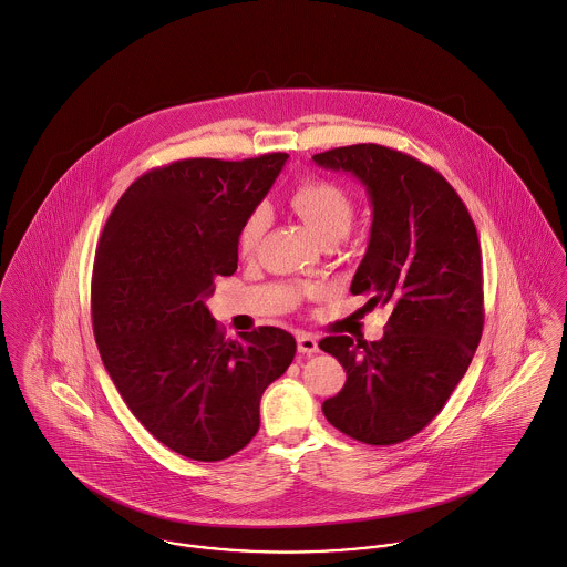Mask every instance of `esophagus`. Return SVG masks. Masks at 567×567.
<instances>
[{"label":"esophagus","instance_id":"obj_1","mask_svg":"<svg viewBox=\"0 0 567 567\" xmlns=\"http://www.w3.org/2000/svg\"><path fill=\"white\" fill-rule=\"evenodd\" d=\"M319 348H317V339L313 334H307V332H300L298 334V352L305 354V357H311Z\"/></svg>","mask_w":567,"mask_h":567}]
</instances>
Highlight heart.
I'll list each match as a JSON object with an SVG mask.
<instances>
[{
	"mask_svg": "<svg viewBox=\"0 0 567 567\" xmlns=\"http://www.w3.org/2000/svg\"><path fill=\"white\" fill-rule=\"evenodd\" d=\"M287 202L321 244H334L339 239L343 241L357 213L352 193L326 178H307L298 183L289 190ZM267 226V208L258 206L248 213L237 237L241 256H250L258 250Z\"/></svg>",
	"mask_w": 567,
	"mask_h": 567,
	"instance_id": "1",
	"label": "heart"
}]
</instances>
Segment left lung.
<instances>
[{
  "label": "left lung",
  "mask_w": 567,
  "mask_h": 567,
  "mask_svg": "<svg viewBox=\"0 0 567 567\" xmlns=\"http://www.w3.org/2000/svg\"><path fill=\"white\" fill-rule=\"evenodd\" d=\"M313 161L354 174L370 193L372 237L350 291L391 309L380 341H319L348 377L321 409L348 437L393 445L440 415L478 348L485 309L476 226L440 172L404 152L357 143Z\"/></svg>",
  "instance_id": "1"
}]
</instances>
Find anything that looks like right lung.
<instances>
[{
  "instance_id": "obj_1",
  "label": "right lung",
  "mask_w": 567,
  "mask_h": 567,
  "mask_svg": "<svg viewBox=\"0 0 567 567\" xmlns=\"http://www.w3.org/2000/svg\"><path fill=\"white\" fill-rule=\"evenodd\" d=\"M282 152L185 158L145 172L113 208L91 278L93 334L132 415L169 450L221 461L260 426V395L296 357L291 332L226 339L204 300L237 271V237Z\"/></svg>"
}]
</instances>
